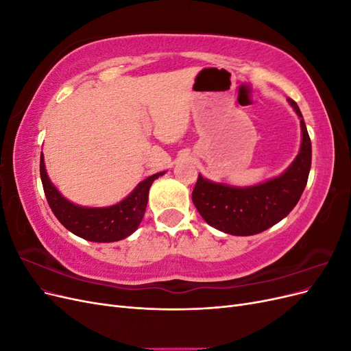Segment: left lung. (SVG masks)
Returning a JSON list of instances; mask_svg holds the SVG:
<instances>
[{
	"instance_id": "obj_1",
	"label": "left lung",
	"mask_w": 351,
	"mask_h": 351,
	"mask_svg": "<svg viewBox=\"0 0 351 351\" xmlns=\"http://www.w3.org/2000/svg\"><path fill=\"white\" fill-rule=\"evenodd\" d=\"M287 101L300 119L299 154L284 173L254 186L215 183L199 174L192 200L210 227L232 236H253L284 219L297 205L311 171L312 143L300 108Z\"/></svg>"
}]
</instances>
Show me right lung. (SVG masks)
<instances>
[{
	"label": "right lung",
	"mask_w": 351,
	"mask_h": 351,
	"mask_svg": "<svg viewBox=\"0 0 351 351\" xmlns=\"http://www.w3.org/2000/svg\"><path fill=\"white\" fill-rule=\"evenodd\" d=\"M164 174L165 171H161L145 178L129 196L115 205L104 208L82 206L66 199L52 184L47 174L44 154H40V180L49 208L73 234L95 243H112L133 234L143 219L152 183Z\"/></svg>",
	"instance_id": "obj_1"
}]
</instances>
